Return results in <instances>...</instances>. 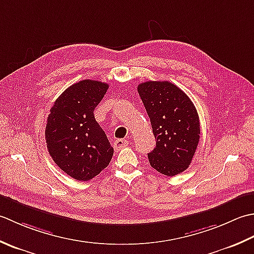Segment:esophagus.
<instances>
[{"label":"esophagus","mask_w":254,"mask_h":254,"mask_svg":"<svg viewBox=\"0 0 254 254\" xmlns=\"http://www.w3.org/2000/svg\"><path fill=\"white\" fill-rule=\"evenodd\" d=\"M128 146V141L125 140V139H116L115 142H114V148L116 150H120L123 149Z\"/></svg>","instance_id":"34e87169"}]
</instances>
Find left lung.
<instances>
[{
  "label": "left lung",
  "mask_w": 254,
  "mask_h": 254,
  "mask_svg": "<svg viewBox=\"0 0 254 254\" xmlns=\"http://www.w3.org/2000/svg\"><path fill=\"white\" fill-rule=\"evenodd\" d=\"M137 89L156 138V148L148 154L150 165L168 177L182 173L199 141V118L193 102L169 81H147Z\"/></svg>",
  "instance_id": "1"
}]
</instances>
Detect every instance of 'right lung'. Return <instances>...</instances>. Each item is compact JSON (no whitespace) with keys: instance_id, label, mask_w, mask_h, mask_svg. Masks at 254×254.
<instances>
[{"instance_id":"obj_1","label":"right lung","mask_w":254,"mask_h":254,"mask_svg":"<svg viewBox=\"0 0 254 254\" xmlns=\"http://www.w3.org/2000/svg\"><path fill=\"white\" fill-rule=\"evenodd\" d=\"M107 83L82 80L57 98L47 118L45 136L49 154L69 177L90 181L110 164L114 148L94 117Z\"/></svg>"}]
</instances>
